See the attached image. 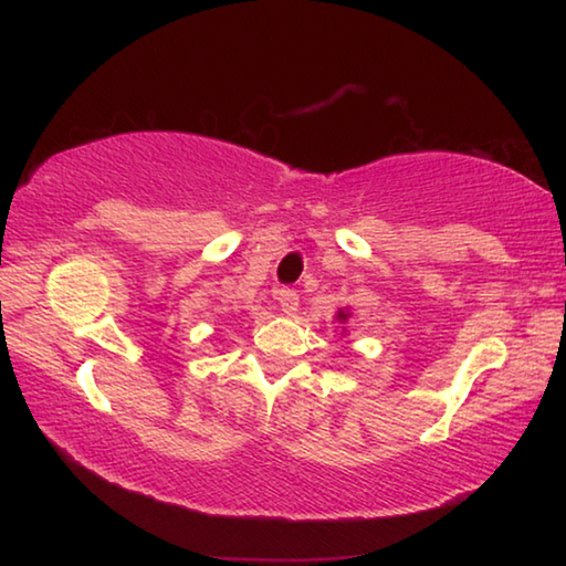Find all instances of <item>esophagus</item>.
<instances>
[{
  "instance_id": "34e87169",
  "label": "esophagus",
  "mask_w": 566,
  "mask_h": 566,
  "mask_svg": "<svg viewBox=\"0 0 566 566\" xmlns=\"http://www.w3.org/2000/svg\"><path fill=\"white\" fill-rule=\"evenodd\" d=\"M276 302H280V310L286 317H294L296 314V306H300V294L294 290H280L276 292Z\"/></svg>"
}]
</instances>
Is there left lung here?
Instances as JSON below:
<instances>
[{
	"label": "left lung",
	"mask_w": 566,
	"mask_h": 566,
	"mask_svg": "<svg viewBox=\"0 0 566 566\" xmlns=\"http://www.w3.org/2000/svg\"><path fill=\"white\" fill-rule=\"evenodd\" d=\"M352 317V310L349 306H339L337 314H334V319H337V324L342 327V334H347V322Z\"/></svg>",
	"instance_id": "left-lung-1"
}]
</instances>
